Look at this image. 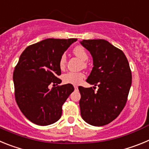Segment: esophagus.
I'll use <instances>...</instances> for the list:
<instances>
[{
	"label": "esophagus",
	"mask_w": 149,
	"mask_h": 149,
	"mask_svg": "<svg viewBox=\"0 0 149 149\" xmlns=\"http://www.w3.org/2000/svg\"><path fill=\"white\" fill-rule=\"evenodd\" d=\"M74 89H75V90H77V89H78V86H74Z\"/></svg>",
	"instance_id": "obj_1"
}]
</instances>
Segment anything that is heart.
<instances>
[{"label": "heart", "mask_w": 149, "mask_h": 149, "mask_svg": "<svg viewBox=\"0 0 149 149\" xmlns=\"http://www.w3.org/2000/svg\"><path fill=\"white\" fill-rule=\"evenodd\" d=\"M73 53L81 59L83 61H86L89 58L88 54L86 49L81 45L76 46L73 49ZM66 63V56L65 54H63L60 56L59 60V65L60 68H64ZM85 77V74L82 72H68L63 76V81L65 84H71L77 85L81 83Z\"/></svg>", "instance_id": "obj_1"}]
</instances>
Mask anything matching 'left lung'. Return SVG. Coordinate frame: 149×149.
I'll list each match as a JSON object with an SVG mask.
<instances>
[{"label":"left lung","mask_w":149,"mask_h":149,"mask_svg":"<svg viewBox=\"0 0 149 149\" xmlns=\"http://www.w3.org/2000/svg\"><path fill=\"white\" fill-rule=\"evenodd\" d=\"M81 44L93 56V68L86 82L95 86L78 87L81 115L91 125H105L125 106L132 81L131 68L123 51L104 39H84Z\"/></svg>","instance_id":"left-lung-1"}]
</instances>
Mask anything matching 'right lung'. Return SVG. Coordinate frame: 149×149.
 Wrapping results in <instances>:
<instances>
[{"mask_svg":"<svg viewBox=\"0 0 149 149\" xmlns=\"http://www.w3.org/2000/svg\"><path fill=\"white\" fill-rule=\"evenodd\" d=\"M77 39H47L28 46L13 72L15 98L27 119L38 125L54 123L62 116V106L74 91L62 82L60 56ZM50 84L54 88L49 89Z\"/></svg>","mask_w":149,"mask_h":149,"instance_id":"add662e5","label":"right lung"}]
</instances>
